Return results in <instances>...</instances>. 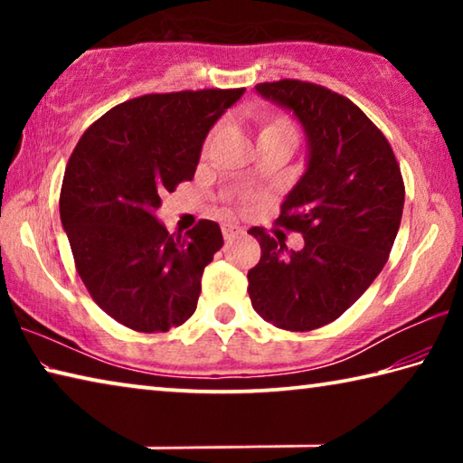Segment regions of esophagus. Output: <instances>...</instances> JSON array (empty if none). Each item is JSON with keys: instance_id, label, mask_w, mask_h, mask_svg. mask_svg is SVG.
Segmentation results:
<instances>
[{"instance_id": "obj_1", "label": "esophagus", "mask_w": 463, "mask_h": 463, "mask_svg": "<svg viewBox=\"0 0 463 463\" xmlns=\"http://www.w3.org/2000/svg\"><path fill=\"white\" fill-rule=\"evenodd\" d=\"M241 232H245V231H242V226H239V224H232V222L222 224V234L226 241H231L232 237H237V234H241Z\"/></svg>"}]
</instances>
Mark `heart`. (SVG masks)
Instances as JSON below:
<instances>
[{
    "instance_id": "obj_1",
    "label": "heart",
    "mask_w": 463,
    "mask_h": 463,
    "mask_svg": "<svg viewBox=\"0 0 463 463\" xmlns=\"http://www.w3.org/2000/svg\"><path fill=\"white\" fill-rule=\"evenodd\" d=\"M265 132H288V135H294V137H296L292 124L286 122V120H278V122L269 124V127L265 128Z\"/></svg>"
}]
</instances>
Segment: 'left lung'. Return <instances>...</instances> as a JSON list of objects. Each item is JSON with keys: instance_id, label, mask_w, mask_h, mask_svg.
<instances>
[{"instance_id": "obj_1", "label": "left lung", "mask_w": 463, "mask_h": 463, "mask_svg": "<svg viewBox=\"0 0 463 463\" xmlns=\"http://www.w3.org/2000/svg\"><path fill=\"white\" fill-rule=\"evenodd\" d=\"M289 109L307 137V169L281 203V222L302 232L292 250L260 226L261 260L249 269V298L268 323L312 331L339 318L378 278L401 229L404 182L394 151L354 101L315 83L255 85Z\"/></svg>"}]
</instances>
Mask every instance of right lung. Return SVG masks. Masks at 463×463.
<instances>
[{
    "mask_svg": "<svg viewBox=\"0 0 463 463\" xmlns=\"http://www.w3.org/2000/svg\"><path fill=\"white\" fill-rule=\"evenodd\" d=\"M242 93H148L109 109L77 143L61 222L85 288L120 325L165 333L198 307L203 268L224 242L221 226L200 221L182 237L155 213L163 194L194 177L210 128Z\"/></svg>",
    "mask_w": 463,
    "mask_h": 463,
    "instance_id": "1",
    "label": "right lung"
}]
</instances>
